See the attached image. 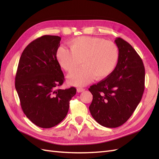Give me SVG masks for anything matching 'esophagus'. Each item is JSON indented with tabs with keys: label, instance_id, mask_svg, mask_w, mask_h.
<instances>
[{
	"label": "esophagus",
	"instance_id": "1",
	"mask_svg": "<svg viewBox=\"0 0 159 159\" xmlns=\"http://www.w3.org/2000/svg\"><path fill=\"white\" fill-rule=\"evenodd\" d=\"M85 89L82 88V87H79V88L77 89V92H79V93H80V92H84V91H85Z\"/></svg>",
	"mask_w": 159,
	"mask_h": 159
}]
</instances>
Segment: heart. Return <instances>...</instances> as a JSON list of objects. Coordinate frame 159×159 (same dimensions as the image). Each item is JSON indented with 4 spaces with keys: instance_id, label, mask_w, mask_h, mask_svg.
<instances>
[{
    "instance_id": "obj_1",
    "label": "heart",
    "mask_w": 159,
    "mask_h": 159,
    "mask_svg": "<svg viewBox=\"0 0 159 159\" xmlns=\"http://www.w3.org/2000/svg\"><path fill=\"white\" fill-rule=\"evenodd\" d=\"M70 50L59 47L56 53L59 65L71 72L79 66V69L70 73L67 80L75 86H84L95 77L104 79L112 73L119 59V50L114 42L95 37L81 36L71 39Z\"/></svg>"
}]
</instances>
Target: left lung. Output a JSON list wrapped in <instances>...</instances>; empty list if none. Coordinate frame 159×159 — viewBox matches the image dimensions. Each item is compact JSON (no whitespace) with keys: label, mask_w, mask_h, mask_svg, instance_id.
Instances as JSON below:
<instances>
[{"label":"left lung","mask_w":159,"mask_h":159,"mask_svg":"<svg viewBox=\"0 0 159 159\" xmlns=\"http://www.w3.org/2000/svg\"><path fill=\"white\" fill-rule=\"evenodd\" d=\"M119 59L110 75L89 88L93 100L89 107L93 119L102 126L117 128L129 119L142 98L145 67L129 43L117 38Z\"/></svg>","instance_id":"8db88e82"}]
</instances>
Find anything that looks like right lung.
<instances>
[{"instance_id":"add662e5","label":"right lung","mask_w":159,"mask_h":159,"mask_svg":"<svg viewBox=\"0 0 159 159\" xmlns=\"http://www.w3.org/2000/svg\"><path fill=\"white\" fill-rule=\"evenodd\" d=\"M61 38L43 35L26 47L20 58L15 87L24 113L40 128H49L67 116L70 101L76 93L61 89L64 75L56 53Z\"/></svg>"}]
</instances>
